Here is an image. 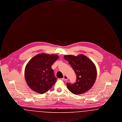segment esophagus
<instances>
[{"label":"esophagus","instance_id":"34e87169","mask_svg":"<svg viewBox=\"0 0 122 122\" xmlns=\"http://www.w3.org/2000/svg\"><path fill=\"white\" fill-rule=\"evenodd\" d=\"M62 80H63V81H67V80H68V77H67V76L65 75V76H64V78H62Z\"/></svg>","mask_w":122,"mask_h":122}]
</instances>
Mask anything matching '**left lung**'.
I'll return each mask as SVG.
<instances>
[{
  "label": "left lung",
  "instance_id": "left-lung-1",
  "mask_svg": "<svg viewBox=\"0 0 122 122\" xmlns=\"http://www.w3.org/2000/svg\"><path fill=\"white\" fill-rule=\"evenodd\" d=\"M64 59L69 62L76 75V81L73 84L67 83V86L71 92L76 95L86 93L96 81L97 72L93 62L86 56L81 54L75 56L65 55Z\"/></svg>",
  "mask_w": 122,
  "mask_h": 122
}]
</instances>
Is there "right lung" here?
Segmentation results:
<instances>
[{"label": "right lung", "mask_w": 122, "mask_h": 122, "mask_svg": "<svg viewBox=\"0 0 122 122\" xmlns=\"http://www.w3.org/2000/svg\"><path fill=\"white\" fill-rule=\"evenodd\" d=\"M58 58L57 55L41 53L29 61L25 68V77L31 90L42 94L52 87L57 78L51 66Z\"/></svg>", "instance_id": "obj_1"}]
</instances>
